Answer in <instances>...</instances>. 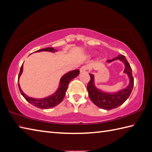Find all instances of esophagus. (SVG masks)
I'll return each instance as SVG.
<instances>
[{"instance_id": "34e87169", "label": "esophagus", "mask_w": 152, "mask_h": 152, "mask_svg": "<svg viewBox=\"0 0 152 152\" xmlns=\"http://www.w3.org/2000/svg\"><path fill=\"white\" fill-rule=\"evenodd\" d=\"M88 66H82L81 68H80V73H83V72H85L86 71H87L88 70Z\"/></svg>"}]
</instances>
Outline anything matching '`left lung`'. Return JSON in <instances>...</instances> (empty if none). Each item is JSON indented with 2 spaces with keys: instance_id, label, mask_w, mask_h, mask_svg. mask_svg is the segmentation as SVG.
<instances>
[{
  "instance_id": "left-lung-1",
  "label": "left lung",
  "mask_w": 152,
  "mask_h": 152,
  "mask_svg": "<svg viewBox=\"0 0 152 152\" xmlns=\"http://www.w3.org/2000/svg\"><path fill=\"white\" fill-rule=\"evenodd\" d=\"M116 59H119L124 62L125 65L124 72L128 74V76L130 80V83L127 87V88L115 93L102 92L98 89H96L95 86L94 76L91 74H89L91 78H90L88 86H87L88 95L91 101L98 107L102 109L107 110L118 108L123 103H124L126 100L129 98V96H130L134 86V78L133 74H132L131 67L129 63H128L127 60L126 59L125 57L123 55H119L114 59L108 60V62H112V61Z\"/></svg>"
}]
</instances>
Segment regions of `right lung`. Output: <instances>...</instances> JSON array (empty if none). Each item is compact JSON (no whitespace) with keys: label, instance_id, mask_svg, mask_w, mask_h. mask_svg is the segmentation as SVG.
<instances>
[{"label":"right lung","instance_id":"add662e5","mask_svg":"<svg viewBox=\"0 0 152 152\" xmlns=\"http://www.w3.org/2000/svg\"><path fill=\"white\" fill-rule=\"evenodd\" d=\"M51 51V52H54V51H57V50L54 49L53 48H44V49H41L39 50H37V52H39V51ZM23 71V64L21 66L20 71H19V76H18V80L19 78V76H21ZM80 73L79 70H75L70 71V72H68L64 74L62 76L59 83V88L57 89V91L50 96L48 97L40 99H36L29 97V96H27L26 95L23 93L22 91V90L20 88V86L18 83V87L20 91L21 94L23 95V96L26 99V101H28L31 104L36 106L37 108H39L41 109H49L51 108H53L54 106L59 104V103L63 101L64 96H65V93L66 91V89L68 88V86H69V82L72 80L73 78H76L77 76H78Z\"/></svg>","mask_w":152,"mask_h":152}]
</instances>
